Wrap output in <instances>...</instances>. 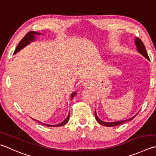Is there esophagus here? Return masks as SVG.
<instances>
[{
    "mask_svg": "<svg viewBox=\"0 0 156 156\" xmlns=\"http://www.w3.org/2000/svg\"><path fill=\"white\" fill-rule=\"evenodd\" d=\"M87 84H88L87 82H84V85H85V86H87Z\"/></svg>",
    "mask_w": 156,
    "mask_h": 156,
    "instance_id": "34e87169",
    "label": "esophagus"
}]
</instances>
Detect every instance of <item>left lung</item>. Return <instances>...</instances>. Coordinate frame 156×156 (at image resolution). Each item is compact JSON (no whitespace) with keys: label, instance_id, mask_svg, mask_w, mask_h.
I'll use <instances>...</instances> for the list:
<instances>
[{"label":"left lung","instance_id":"8db88e82","mask_svg":"<svg viewBox=\"0 0 156 156\" xmlns=\"http://www.w3.org/2000/svg\"><path fill=\"white\" fill-rule=\"evenodd\" d=\"M135 44L136 46V50H137V51H138V53H139L141 55H143V57H145L146 59H148L149 61H150V59H149V58L148 55H147V51H146L145 45L143 44V42L139 38H135ZM136 114L134 115V116L129 118V119H126V120L117 121V122H105V121L101 120L98 116H97V112H96V109H95V112H94V115H95L96 120L100 124H101V125H103V126H118V125H120L126 122H129V121L132 120L136 116Z\"/></svg>","mask_w":156,"mask_h":156}]
</instances>
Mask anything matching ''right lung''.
I'll use <instances>...</instances> for the list:
<instances>
[{"label": "right lung", "mask_w": 156, "mask_h": 156, "mask_svg": "<svg viewBox=\"0 0 156 156\" xmlns=\"http://www.w3.org/2000/svg\"><path fill=\"white\" fill-rule=\"evenodd\" d=\"M43 35L41 33H39V32H34V31H32V32H29L28 33H27L26 36H24V37L21 39V41L19 42V44H18L17 47L16 48V49H15V52H14V54H16L17 52H19L20 50L22 49V48H23L25 47H26L27 45H28L29 44H30V42H34L35 41V40L36 38V35ZM76 94V92H73L72 94H71V96H70V98H71V101L72 100L73 97H74L75 95ZM32 119H33V120H34L38 122H40L42 124H44L45 125V126H48V127H58V126H63V125H65L67 122H68V120H69V114L68 115V116H67V118L64 120L62 122H61L59 124H55V125H51V124H44V123H42L41 122H40L38 120H35V119H34L32 118H31Z\"/></svg>", "instance_id": "right-lung-1"}]
</instances>
